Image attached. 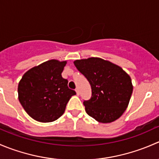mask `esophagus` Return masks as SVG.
Here are the masks:
<instances>
[{
  "mask_svg": "<svg viewBox=\"0 0 159 159\" xmlns=\"http://www.w3.org/2000/svg\"><path fill=\"white\" fill-rule=\"evenodd\" d=\"M75 91H76V94H77V95H79V94H80L79 89H75Z\"/></svg>",
  "mask_w": 159,
  "mask_h": 159,
  "instance_id": "34e87169",
  "label": "esophagus"
}]
</instances>
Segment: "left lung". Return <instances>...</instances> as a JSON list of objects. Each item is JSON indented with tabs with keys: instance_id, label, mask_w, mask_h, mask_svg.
<instances>
[{
	"instance_id": "1",
	"label": "left lung",
	"mask_w": 159,
	"mask_h": 159,
	"mask_svg": "<svg viewBox=\"0 0 159 159\" xmlns=\"http://www.w3.org/2000/svg\"><path fill=\"white\" fill-rule=\"evenodd\" d=\"M74 64L91 84V98L83 102L88 115L101 123L119 118L132 94L129 75L121 67L100 57L76 60Z\"/></svg>"
}]
</instances>
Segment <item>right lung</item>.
<instances>
[{
  "label": "right lung",
  "mask_w": 159,
  "mask_h": 159,
  "mask_svg": "<svg viewBox=\"0 0 159 159\" xmlns=\"http://www.w3.org/2000/svg\"><path fill=\"white\" fill-rule=\"evenodd\" d=\"M67 61L50 60L28 70L18 84V99L25 111L40 122H51L64 114L76 94L61 73Z\"/></svg>",
  "instance_id": "obj_1"
}]
</instances>
